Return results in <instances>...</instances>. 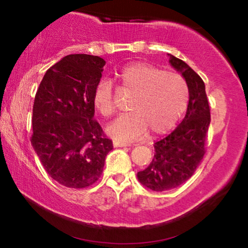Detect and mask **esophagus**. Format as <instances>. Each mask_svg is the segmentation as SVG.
<instances>
[{
    "instance_id": "obj_1",
    "label": "esophagus",
    "mask_w": 248,
    "mask_h": 248,
    "mask_svg": "<svg viewBox=\"0 0 248 248\" xmlns=\"http://www.w3.org/2000/svg\"><path fill=\"white\" fill-rule=\"evenodd\" d=\"M130 143H126V142H120V141H115L114 142V147L116 148H123V147H130Z\"/></svg>"
}]
</instances>
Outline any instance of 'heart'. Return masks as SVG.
I'll return each instance as SVG.
<instances>
[{"label":"heart","instance_id":"heart-1","mask_svg":"<svg viewBox=\"0 0 248 248\" xmlns=\"http://www.w3.org/2000/svg\"><path fill=\"white\" fill-rule=\"evenodd\" d=\"M121 89L132 98L127 114L117 117L106 128L116 141H131L150 132L157 137L167 133L187 109L189 87L181 74L145 63L124 67L117 74ZM93 105L104 117L114 114L113 87L108 81L98 83Z\"/></svg>","mask_w":248,"mask_h":248}]
</instances>
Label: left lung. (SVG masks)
I'll return each instance as SVG.
<instances>
[{"label":"left lung","instance_id":"8db88e82","mask_svg":"<svg viewBox=\"0 0 248 248\" xmlns=\"http://www.w3.org/2000/svg\"><path fill=\"white\" fill-rule=\"evenodd\" d=\"M169 62L182 73L189 87V101L182 123L170 134L155 143V157L138 179L155 192L178 187L192 177L205 154L210 106L201 77L184 61L168 54Z\"/></svg>","mask_w":248,"mask_h":248}]
</instances>
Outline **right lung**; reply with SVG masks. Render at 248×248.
<instances>
[{
  "label": "right lung",
  "instance_id": "right-lung-1",
  "mask_svg": "<svg viewBox=\"0 0 248 248\" xmlns=\"http://www.w3.org/2000/svg\"><path fill=\"white\" fill-rule=\"evenodd\" d=\"M105 63L99 56L67 55L46 71L36 93L31 144L50 177L66 187L94 184L113 149L93 118Z\"/></svg>",
  "mask_w": 248,
  "mask_h": 248
}]
</instances>
